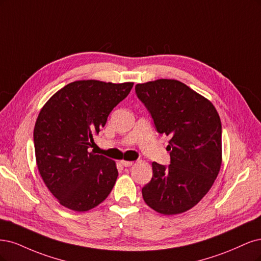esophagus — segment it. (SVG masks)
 <instances>
[{"instance_id":"1","label":"esophagus","mask_w":261,"mask_h":261,"mask_svg":"<svg viewBox=\"0 0 261 261\" xmlns=\"http://www.w3.org/2000/svg\"><path fill=\"white\" fill-rule=\"evenodd\" d=\"M120 164L123 166V167H130L133 165V162H129V161H121Z\"/></svg>"}]
</instances>
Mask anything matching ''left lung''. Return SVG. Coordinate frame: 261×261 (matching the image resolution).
Here are the masks:
<instances>
[{"mask_svg":"<svg viewBox=\"0 0 261 261\" xmlns=\"http://www.w3.org/2000/svg\"><path fill=\"white\" fill-rule=\"evenodd\" d=\"M136 93L169 137L170 165L153 163V178L142 189L145 203L163 215L194 207L217 178L222 163L221 120L209 99L173 79L136 86Z\"/></svg>","mask_w":261,"mask_h":261,"instance_id":"8db88e82","label":"left lung"}]
</instances>
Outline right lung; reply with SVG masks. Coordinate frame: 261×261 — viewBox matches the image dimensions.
I'll return each mask as SVG.
<instances>
[{
  "instance_id": "obj_1",
  "label": "right lung",
  "mask_w": 261,
  "mask_h": 261,
  "mask_svg": "<svg viewBox=\"0 0 261 261\" xmlns=\"http://www.w3.org/2000/svg\"><path fill=\"white\" fill-rule=\"evenodd\" d=\"M132 87L133 82L74 81L57 91L40 111L33 130L37 166L64 207L87 212L112 192L118 176L116 163L88 149Z\"/></svg>"
}]
</instances>
